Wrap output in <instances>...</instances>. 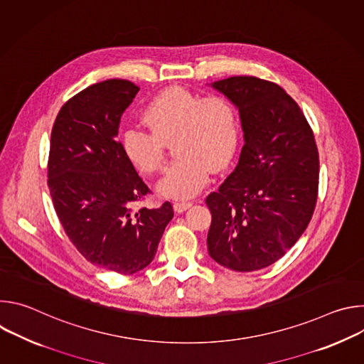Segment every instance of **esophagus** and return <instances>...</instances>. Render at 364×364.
<instances>
[{"label":"esophagus","instance_id":"34e87169","mask_svg":"<svg viewBox=\"0 0 364 364\" xmlns=\"http://www.w3.org/2000/svg\"><path fill=\"white\" fill-rule=\"evenodd\" d=\"M190 207H191V203H190V201H176V203H174V210H176L177 213L186 212L187 209H190Z\"/></svg>","mask_w":364,"mask_h":364}]
</instances>
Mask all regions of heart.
Here are the masks:
<instances>
[{
    "instance_id": "obj_1",
    "label": "heart",
    "mask_w": 364,
    "mask_h": 364,
    "mask_svg": "<svg viewBox=\"0 0 364 364\" xmlns=\"http://www.w3.org/2000/svg\"><path fill=\"white\" fill-rule=\"evenodd\" d=\"M148 131L128 129L121 146L128 161L144 174L164 166V144L173 139L178 155L157 184L168 198L194 197L207 183L210 168L219 171L233 159L239 141L237 112L223 95L203 97L186 87L171 86L154 96L142 111Z\"/></svg>"
}]
</instances>
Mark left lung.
Segmentation results:
<instances>
[{
    "label": "left lung",
    "mask_w": 364,
    "mask_h": 364,
    "mask_svg": "<svg viewBox=\"0 0 364 364\" xmlns=\"http://www.w3.org/2000/svg\"><path fill=\"white\" fill-rule=\"evenodd\" d=\"M212 87L237 108L245 145L236 168L205 198L207 249L232 271L262 269L295 245L313 218L320 174L314 134L277 83L233 76Z\"/></svg>",
    "instance_id": "left-lung-1"
}]
</instances>
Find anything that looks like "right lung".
Returning <instances> with one entry per match:
<instances>
[{
    "mask_svg": "<svg viewBox=\"0 0 364 364\" xmlns=\"http://www.w3.org/2000/svg\"><path fill=\"white\" fill-rule=\"evenodd\" d=\"M139 87L129 80L95 83L62 107L51 129L48 188L58 218L76 249L96 267L132 275L157 253L174 216L134 203L149 190L118 142L121 117Z\"/></svg>",
    "mask_w": 364,
    "mask_h": 364,
    "instance_id": "obj_1",
    "label": "right lung"
}]
</instances>
